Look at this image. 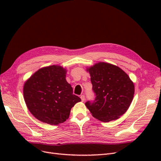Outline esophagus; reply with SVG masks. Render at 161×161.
<instances>
[{
  "instance_id": "esophagus-1",
  "label": "esophagus",
  "mask_w": 161,
  "mask_h": 161,
  "mask_svg": "<svg viewBox=\"0 0 161 161\" xmlns=\"http://www.w3.org/2000/svg\"><path fill=\"white\" fill-rule=\"evenodd\" d=\"M80 98H81V101H82V102H84V101L86 100V97H85V95H81Z\"/></svg>"
}]
</instances>
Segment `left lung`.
Listing matches in <instances>:
<instances>
[{"instance_id": "left-lung-1", "label": "left lung", "mask_w": 161, "mask_h": 161, "mask_svg": "<svg viewBox=\"0 0 161 161\" xmlns=\"http://www.w3.org/2000/svg\"><path fill=\"white\" fill-rule=\"evenodd\" d=\"M95 98L86 106L96 119L109 122L123 115L129 108L134 86L129 75L118 66L98 63L87 69Z\"/></svg>"}]
</instances>
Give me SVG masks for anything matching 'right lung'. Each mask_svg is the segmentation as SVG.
I'll return each mask as SVG.
<instances>
[{
  "label": "right lung",
  "mask_w": 161,
  "mask_h": 161,
  "mask_svg": "<svg viewBox=\"0 0 161 161\" xmlns=\"http://www.w3.org/2000/svg\"><path fill=\"white\" fill-rule=\"evenodd\" d=\"M66 72L59 66L44 67L25 83V103L30 112L42 122L52 125L64 122L71 108L81 101L66 81Z\"/></svg>",
  "instance_id": "add662e5"
}]
</instances>
